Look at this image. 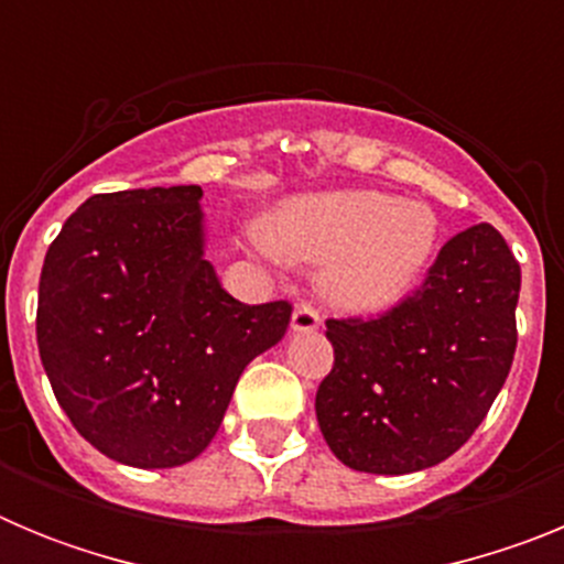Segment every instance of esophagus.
<instances>
[{
    "label": "esophagus",
    "mask_w": 564,
    "mask_h": 564,
    "mask_svg": "<svg viewBox=\"0 0 564 564\" xmlns=\"http://www.w3.org/2000/svg\"><path fill=\"white\" fill-rule=\"evenodd\" d=\"M318 325H322V316H318V311L311 305V302H299V305L293 307V318H291L293 330L313 333Z\"/></svg>",
    "instance_id": "1"
}]
</instances>
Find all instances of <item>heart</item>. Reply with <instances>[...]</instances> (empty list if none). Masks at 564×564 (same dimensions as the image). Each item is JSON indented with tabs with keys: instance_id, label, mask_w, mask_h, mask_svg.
<instances>
[{
	"instance_id": "heart-1",
	"label": "heart",
	"mask_w": 564,
	"mask_h": 564,
	"mask_svg": "<svg viewBox=\"0 0 564 564\" xmlns=\"http://www.w3.org/2000/svg\"><path fill=\"white\" fill-rule=\"evenodd\" d=\"M257 242L299 262H327V296L347 311L372 313L398 305L421 282L441 242V220L421 200L350 188L291 200Z\"/></svg>"
}]
</instances>
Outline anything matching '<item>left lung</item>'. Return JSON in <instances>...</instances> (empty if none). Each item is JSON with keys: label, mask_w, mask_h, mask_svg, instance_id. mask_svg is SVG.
I'll use <instances>...</instances> for the list:
<instances>
[{"label": "left lung", "mask_w": 564, "mask_h": 564, "mask_svg": "<svg viewBox=\"0 0 564 564\" xmlns=\"http://www.w3.org/2000/svg\"><path fill=\"white\" fill-rule=\"evenodd\" d=\"M520 262L488 223L441 248L417 291L376 318H327L318 430L344 466L410 475L455 455L517 350Z\"/></svg>", "instance_id": "1"}]
</instances>
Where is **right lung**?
<instances>
[{
  "label": "right lung",
  "mask_w": 564,
  "mask_h": 564,
  "mask_svg": "<svg viewBox=\"0 0 564 564\" xmlns=\"http://www.w3.org/2000/svg\"><path fill=\"white\" fill-rule=\"evenodd\" d=\"M200 186L93 194L47 248L36 341L56 401L101 455L194 460L291 302L242 305L203 259Z\"/></svg>",
  "instance_id": "1"
}]
</instances>
